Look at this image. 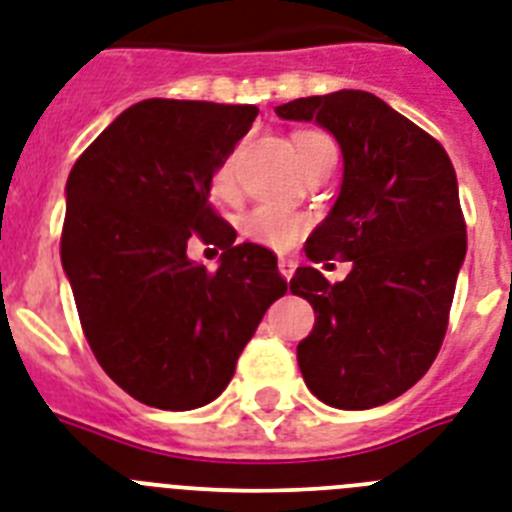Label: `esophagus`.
<instances>
[{
    "label": "esophagus",
    "mask_w": 512,
    "mask_h": 512,
    "mask_svg": "<svg viewBox=\"0 0 512 512\" xmlns=\"http://www.w3.org/2000/svg\"><path fill=\"white\" fill-rule=\"evenodd\" d=\"M278 270H281V276L289 281V278L294 276V270H297V263H294L292 257H281V260H278Z\"/></svg>",
    "instance_id": "1"
}]
</instances>
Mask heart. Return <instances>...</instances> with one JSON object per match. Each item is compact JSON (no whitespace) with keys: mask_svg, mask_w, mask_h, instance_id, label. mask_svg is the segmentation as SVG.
I'll return each mask as SVG.
<instances>
[{"mask_svg":"<svg viewBox=\"0 0 512 512\" xmlns=\"http://www.w3.org/2000/svg\"><path fill=\"white\" fill-rule=\"evenodd\" d=\"M321 144H334L323 134H315V131H302V134L294 136V149H297V160H305L313 149H318ZM234 181V157H228L223 165H220L218 176H215V189L228 191ZM307 228V220L299 213L292 210H284V207L276 205H257L255 210H249L242 218V234L247 236L249 242L263 244L270 249H286L297 242L302 231Z\"/></svg>","mask_w":512,"mask_h":512,"instance_id":"1","label":"heart"}]
</instances>
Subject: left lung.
Segmentation results:
<instances>
[{
  "instance_id": "8db88e82",
  "label": "left lung",
  "mask_w": 512,
  "mask_h": 512,
  "mask_svg": "<svg viewBox=\"0 0 512 512\" xmlns=\"http://www.w3.org/2000/svg\"><path fill=\"white\" fill-rule=\"evenodd\" d=\"M276 115L315 120L344 160L339 197L305 255H342L352 270L328 284L302 265L289 281L315 310L297 347L299 371L326 405H384L421 381L447 331L468 247L455 168L439 141L368 91L294 99Z\"/></svg>"
}]
</instances>
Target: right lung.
Listing matches in <instances>:
<instances>
[{
    "mask_svg": "<svg viewBox=\"0 0 512 512\" xmlns=\"http://www.w3.org/2000/svg\"><path fill=\"white\" fill-rule=\"evenodd\" d=\"M255 105L144 99L91 141L65 184L62 270L91 352L134 400L194 410L228 386L286 281L276 255L236 244L210 186ZM197 233L218 271L185 255Z\"/></svg>",
    "mask_w": 512,
    "mask_h": 512,
    "instance_id": "add662e5",
    "label": "right lung"
}]
</instances>
